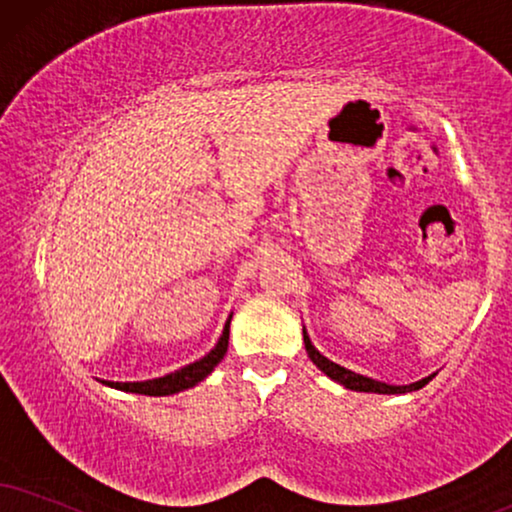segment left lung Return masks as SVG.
Wrapping results in <instances>:
<instances>
[{
	"instance_id": "1",
	"label": "left lung",
	"mask_w": 512,
	"mask_h": 512,
	"mask_svg": "<svg viewBox=\"0 0 512 512\" xmlns=\"http://www.w3.org/2000/svg\"><path fill=\"white\" fill-rule=\"evenodd\" d=\"M304 344H306L308 358H311V361L318 365V370H323L325 375L330 377V380L339 382V384H342V387L351 389V391H370V394H406V391L422 389L434 377V375L422 377V380L413 382V384H387V382H380V380H372V377L358 375V372H353V370H346L344 365L332 363L330 358H325L323 353L315 349L313 342H311V337H308L306 327H304Z\"/></svg>"
}]
</instances>
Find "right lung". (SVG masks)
Listing matches in <instances>:
<instances>
[{
	"label": "right lung",
	"mask_w": 512,
	"mask_h": 512,
	"mask_svg": "<svg viewBox=\"0 0 512 512\" xmlns=\"http://www.w3.org/2000/svg\"><path fill=\"white\" fill-rule=\"evenodd\" d=\"M230 318L225 320L223 334H220L218 344L213 346L211 351L206 353L204 358L199 361L185 365V368L168 372L163 377H154V380H144V382H109L104 380L106 387L111 389H121V391H130V394H144V396H170V394H178V391H185L194 384H199L201 380H206L211 375L213 368L223 361L225 351H227V342H230Z\"/></svg>",
	"instance_id": "1"
}]
</instances>
